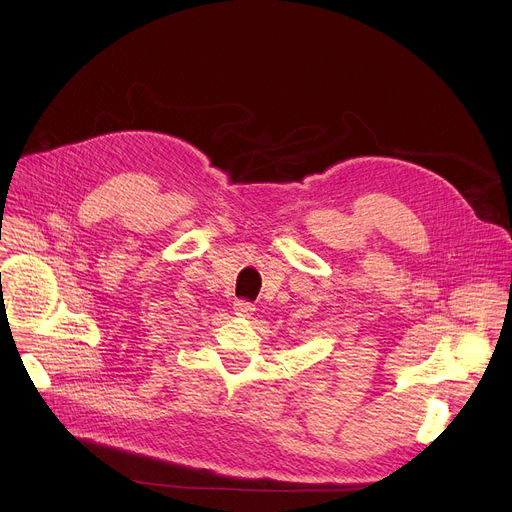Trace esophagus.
I'll use <instances>...</instances> for the list:
<instances>
[{
	"instance_id": "1",
	"label": "esophagus",
	"mask_w": 512,
	"mask_h": 512,
	"mask_svg": "<svg viewBox=\"0 0 512 512\" xmlns=\"http://www.w3.org/2000/svg\"><path fill=\"white\" fill-rule=\"evenodd\" d=\"M233 310H235V314H237V316H251V312H253L255 308H253V304H251V302L237 300V302H235V306H233Z\"/></svg>"
}]
</instances>
